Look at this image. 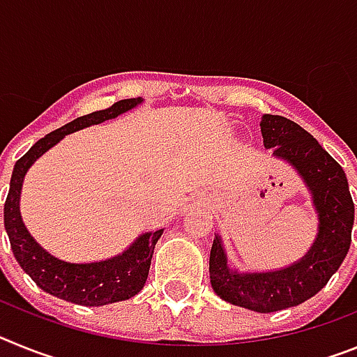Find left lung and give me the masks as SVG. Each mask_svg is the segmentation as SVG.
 Segmentation results:
<instances>
[{
  "label": "left lung",
  "instance_id": "8db88e82",
  "mask_svg": "<svg viewBox=\"0 0 357 357\" xmlns=\"http://www.w3.org/2000/svg\"><path fill=\"white\" fill-rule=\"evenodd\" d=\"M261 134L273 155L288 160L301 173L317 207V241L298 263L266 273H238L227 266L222 239L214 238L209 257L211 284L230 304L257 313L293 307L317 295L351 248L354 202L343 168L301 125L282 116L264 114Z\"/></svg>",
  "mask_w": 357,
  "mask_h": 357
}]
</instances>
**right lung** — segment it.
I'll return each instance as SVG.
<instances>
[{"label": "right lung", "mask_w": 357, "mask_h": 357, "mask_svg": "<svg viewBox=\"0 0 357 357\" xmlns=\"http://www.w3.org/2000/svg\"><path fill=\"white\" fill-rule=\"evenodd\" d=\"M141 102H143L141 98L121 100L109 109L96 110L73 119L71 123L50 132L46 137L37 141L14 166L10 189L5 202V230L10 239L12 252L19 266L23 268L43 291L59 296L62 301L80 305H105L127 301L137 295L146 282L153 248L157 239L162 236L164 229L139 236L128 250L112 259L85 264L64 263L39 247L21 220L19 197H21L23 178L31 164L53 144L59 143L66 134L116 118Z\"/></svg>", "instance_id": "1"}]
</instances>
